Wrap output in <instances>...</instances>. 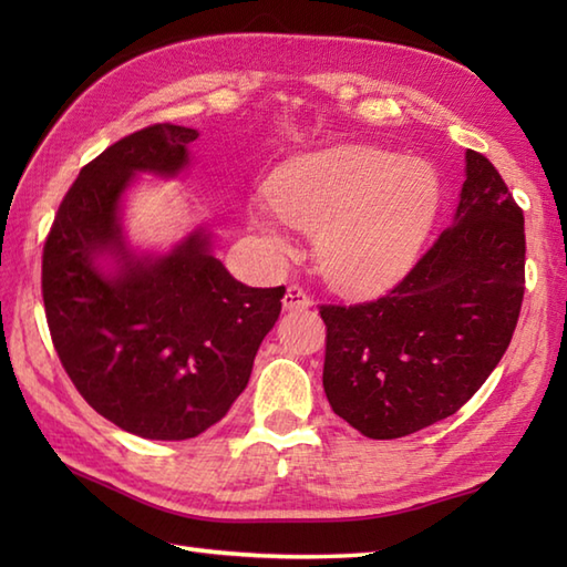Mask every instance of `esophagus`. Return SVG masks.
<instances>
[{
  "mask_svg": "<svg viewBox=\"0 0 567 567\" xmlns=\"http://www.w3.org/2000/svg\"><path fill=\"white\" fill-rule=\"evenodd\" d=\"M282 307L287 309V311H297V309H309L311 307V302H309V297L299 290L297 285H290L285 290V297H282Z\"/></svg>",
  "mask_w": 567,
  "mask_h": 567,
  "instance_id": "1",
  "label": "esophagus"
}]
</instances>
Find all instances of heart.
<instances>
[{"instance_id":"heart-1","label":"heart","mask_w":567,"mask_h":567,"mask_svg":"<svg viewBox=\"0 0 567 567\" xmlns=\"http://www.w3.org/2000/svg\"><path fill=\"white\" fill-rule=\"evenodd\" d=\"M443 185L421 158L336 146L277 171L268 202L248 219L275 256L292 250L290 226L315 236V260L339 292L370 297L400 285L416 268L436 226Z\"/></svg>"}]
</instances>
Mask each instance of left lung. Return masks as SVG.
Returning <instances> with one entry per match:
<instances>
[{
    "instance_id": "1",
    "label": "left lung",
    "mask_w": 567,
    "mask_h": 567,
    "mask_svg": "<svg viewBox=\"0 0 567 567\" xmlns=\"http://www.w3.org/2000/svg\"><path fill=\"white\" fill-rule=\"evenodd\" d=\"M524 214L485 155L465 153L453 224L375 302L321 307L323 392L368 439L455 414L497 368L524 299Z\"/></svg>"
}]
</instances>
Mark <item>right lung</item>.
I'll return each instance as SVG.
<instances>
[{"instance_id":"1","label":"right lung","mask_w":567,"mask_h":567,"mask_svg":"<svg viewBox=\"0 0 567 567\" xmlns=\"http://www.w3.org/2000/svg\"><path fill=\"white\" fill-rule=\"evenodd\" d=\"M197 128L155 124L82 167L43 248V305L60 363L94 412L141 439L185 441L226 416L282 309L285 287H248L195 226L165 250L131 246L138 175L173 179Z\"/></svg>"}]
</instances>
